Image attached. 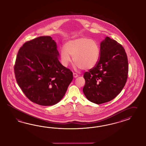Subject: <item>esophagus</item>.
<instances>
[{
    "mask_svg": "<svg viewBox=\"0 0 146 146\" xmlns=\"http://www.w3.org/2000/svg\"><path fill=\"white\" fill-rule=\"evenodd\" d=\"M73 76H74V78H77L78 76V75L76 74V73H73Z\"/></svg>",
    "mask_w": 146,
    "mask_h": 146,
    "instance_id": "1",
    "label": "esophagus"
}]
</instances>
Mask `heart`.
I'll use <instances>...</instances> for the list:
<instances>
[{
  "mask_svg": "<svg viewBox=\"0 0 146 146\" xmlns=\"http://www.w3.org/2000/svg\"><path fill=\"white\" fill-rule=\"evenodd\" d=\"M60 55L62 62L65 66H67L71 62L72 56L77 67L90 70L98 63L100 48L94 40L81 37L67 42L65 48L61 49Z\"/></svg>",
  "mask_w": 146,
  "mask_h": 146,
  "instance_id": "b5f03b06",
  "label": "heart"
}]
</instances>
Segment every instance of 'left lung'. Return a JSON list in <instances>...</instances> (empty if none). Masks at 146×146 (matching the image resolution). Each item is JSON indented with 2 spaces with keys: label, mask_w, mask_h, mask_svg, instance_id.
Here are the masks:
<instances>
[{
  "label": "left lung",
  "mask_w": 146,
  "mask_h": 146,
  "mask_svg": "<svg viewBox=\"0 0 146 146\" xmlns=\"http://www.w3.org/2000/svg\"><path fill=\"white\" fill-rule=\"evenodd\" d=\"M128 71L125 49L116 41L106 36L100 43L98 63L83 75L84 94L91 102L97 104L110 102L122 90Z\"/></svg>",
  "instance_id": "obj_1"
}]
</instances>
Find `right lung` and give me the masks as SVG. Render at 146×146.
I'll return each instance as SVG.
<instances>
[{
    "mask_svg": "<svg viewBox=\"0 0 146 146\" xmlns=\"http://www.w3.org/2000/svg\"><path fill=\"white\" fill-rule=\"evenodd\" d=\"M59 57L56 43L50 36L36 38L20 48L14 73L18 85L32 102L51 106L64 96L73 76Z\"/></svg>",
    "mask_w": 146,
    "mask_h": 146,
    "instance_id": "add662e5",
    "label": "right lung"
}]
</instances>
